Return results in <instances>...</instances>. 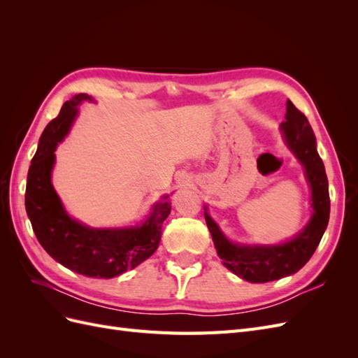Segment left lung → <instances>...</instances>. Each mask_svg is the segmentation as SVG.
Wrapping results in <instances>:
<instances>
[{"label":"left lung","mask_w":358,"mask_h":358,"mask_svg":"<svg viewBox=\"0 0 358 358\" xmlns=\"http://www.w3.org/2000/svg\"><path fill=\"white\" fill-rule=\"evenodd\" d=\"M280 133L288 149L305 169V178L310 188L312 216L305 229L282 243L243 245L231 242L212 220L208 208H204V220L222 264L252 284L270 282L299 272L315 252L329 224V180L322 159L317 152V138L308 117L289 100L287 101L285 121L280 124Z\"/></svg>","instance_id":"obj_1"}]
</instances>
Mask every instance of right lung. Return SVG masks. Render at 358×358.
<instances>
[{"label": "right lung", "mask_w": 358, "mask_h": 358, "mask_svg": "<svg viewBox=\"0 0 358 358\" xmlns=\"http://www.w3.org/2000/svg\"><path fill=\"white\" fill-rule=\"evenodd\" d=\"M82 101L95 100L88 94L74 95L43 131L28 170L25 209L37 241L55 262L83 276L110 279L157 251L171 203L162 196L142 224L121 229H92L71 218L52 185V170L57 146L70 133Z\"/></svg>", "instance_id": "add662e5"}]
</instances>
